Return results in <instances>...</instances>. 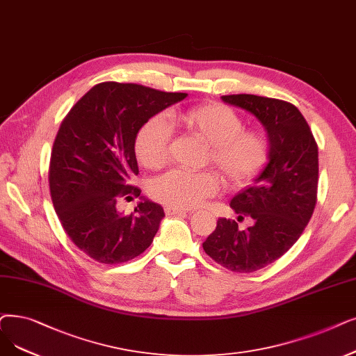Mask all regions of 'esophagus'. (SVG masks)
I'll use <instances>...</instances> for the list:
<instances>
[{"label":"esophagus","mask_w":356,"mask_h":356,"mask_svg":"<svg viewBox=\"0 0 356 356\" xmlns=\"http://www.w3.org/2000/svg\"><path fill=\"white\" fill-rule=\"evenodd\" d=\"M165 215H188V213H191L189 211H186V209H180V208H175V207H167L165 209Z\"/></svg>","instance_id":"1"}]
</instances>
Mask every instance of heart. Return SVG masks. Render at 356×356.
Listing matches in <instances>:
<instances>
[{
  "label": "heart",
  "instance_id": "b5f03b06",
  "mask_svg": "<svg viewBox=\"0 0 356 356\" xmlns=\"http://www.w3.org/2000/svg\"><path fill=\"white\" fill-rule=\"evenodd\" d=\"M191 134L208 145L207 161L220 170L229 186L249 184L268 161V138L259 131L243 129L241 118L228 106L208 103L170 112L147 120L135 136V156L144 167L164 165L172 129ZM220 189L212 172L172 170L151 183L149 193L159 202L180 209L195 208Z\"/></svg>",
  "mask_w": 356,
  "mask_h": 356
}]
</instances>
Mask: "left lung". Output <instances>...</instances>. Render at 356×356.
<instances>
[{
    "label": "left lung",
    "instance_id": "1",
    "mask_svg": "<svg viewBox=\"0 0 356 356\" xmlns=\"http://www.w3.org/2000/svg\"><path fill=\"white\" fill-rule=\"evenodd\" d=\"M222 102L252 113L265 128L268 164L253 184L231 199L237 213L250 216L241 229L220 218L204 250L216 264L240 273L256 272L285 254L310 221L318 183V148L296 106L254 95L221 96Z\"/></svg>",
    "mask_w": 356,
    "mask_h": 356
}]
</instances>
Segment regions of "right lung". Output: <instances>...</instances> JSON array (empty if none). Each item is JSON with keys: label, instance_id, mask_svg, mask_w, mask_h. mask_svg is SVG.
Returning <instances> with one entry per match:
<instances>
[{"label": "right lung", "instance_id": "obj_1", "mask_svg": "<svg viewBox=\"0 0 356 356\" xmlns=\"http://www.w3.org/2000/svg\"><path fill=\"white\" fill-rule=\"evenodd\" d=\"M186 97L138 84L100 83L60 123L51 156V197L65 233L91 259L123 264L152 243L164 218L161 205L141 196L134 213L123 215L118 202L141 195L131 186L138 175V131Z\"/></svg>", "mask_w": 356, "mask_h": 356}]
</instances>
